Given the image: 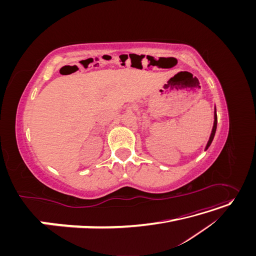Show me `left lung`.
I'll list each match as a JSON object with an SVG mask.
<instances>
[{
    "instance_id": "obj_1",
    "label": "left lung",
    "mask_w": 256,
    "mask_h": 256,
    "mask_svg": "<svg viewBox=\"0 0 256 256\" xmlns=\"http://www.w3.org/2000/svg\"><path fill=\"white\" fill-rule=\"evenodd\" d=\"M214 126H212V130L210 136H209V140H208V142H207V144H206L205 150H208V147L210 146V144H212V140H214V134H216V122H218V120H216V106H214Z\"/></svg>"
}]
</instances>
